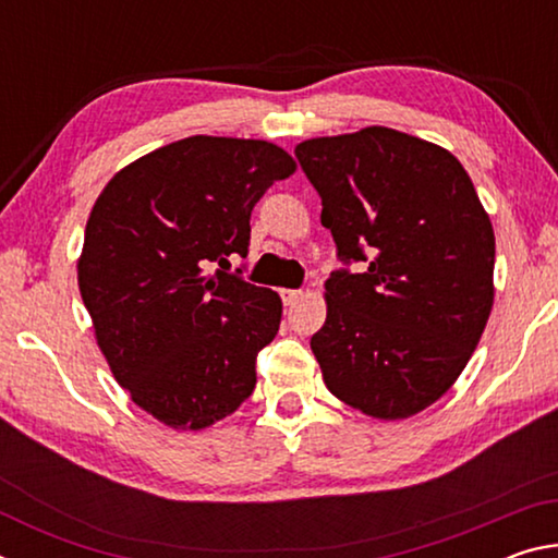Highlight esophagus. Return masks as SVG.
<instances>
[{"mask_svg":"<svg viewBox=\"0 0 558 558\" xmlns=\"http://www.w3.org/2000/svg\"><path fill=\"white\" fill-rule=\"evenodd\" d=\"M300 295H302V290H288V288L280 290V298L286 305H292V302H295Z\"/></svg>","mask_w":558,"mask_h":558,"instance_id":"esophagus-1","label":"esophagus"}]
</instances>
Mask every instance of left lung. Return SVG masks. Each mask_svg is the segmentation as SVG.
Here are the masks:
<instances>
[{
    "mask_svg": "<svg viewBox=\"0 0 558 558\" xmlns=\"http://www.w3.org/2000/svg\"><path fill=\"white\" fill-rule=\"evenodd\" d=\"M295 157L323 196L337 256L310 339L327 389L381 421L411 418L465 369L495 302V231L448 149L372 125L313 137Z\"/></svg>",
    "mask_w": 558,
    "mask_h": 558,
    "instance_id": "obj_1",
    "label": "left lung"
}]
</instances>
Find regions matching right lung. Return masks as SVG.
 <instances>
[{
    "label": "right lung",
    "instance_id": "obj_1",
    "mask_svg": "<svg viewBox=\"0 0 558 558\" xmlns=\"http://www.w3.org/2000/svg\"><path fill=\"white\" fill-rule=\"evenodd\" d=\"M295 169L266 140L194 135L122 167L93 204L81 298L116 381L169 428H209L256 389L280 295L209 266L248 253L253 206Z\"/></svg>",
    "mask_w": 558,
    "mask_h": 558
}]
</instances>
